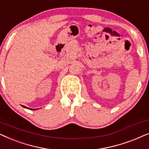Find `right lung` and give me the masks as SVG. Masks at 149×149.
Returning a JSON list of instances; mask_svg holds the SVG:
<instances>
[{
  "label": "right lung",
  "mask_w": 149,
  "mask_h": 149,
  "mask_svg": "<svg viewBox=\"0 0 149 149\" xmlns=\"http://www.w3.org/2000/svg\"><path fill=\"white\" fill-rule=\"evenodd\" d=\"M23 106V108H26V109H29V110H37V109H31V108H27V107H26V106Z\"/></svg>",
  "instance_id": "obj_1"
}]
</instances>
